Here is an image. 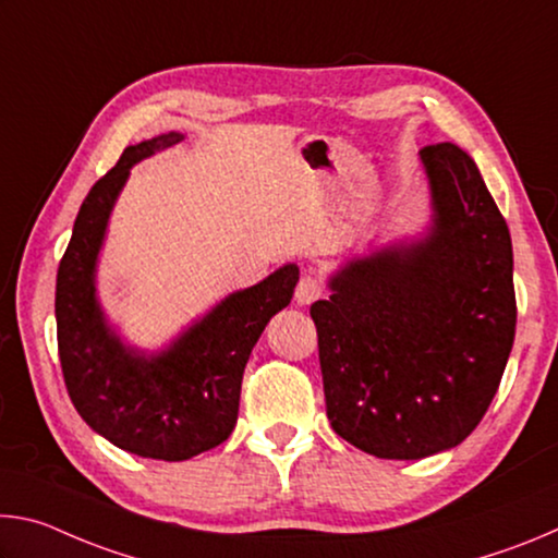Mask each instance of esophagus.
<instances>
[{
	"instance_id": "esophagus-1",
	"label": "esophagus",
	"mask_w": 558,
	"mask_h": 558,
	"mask_svg": "<svg viewBox=\"0 0 558 558\" xmlns=\"http://www.w3.org/2000/svg\"><path fill=\"white\" fill-rule=\"evenodd\" d=\"M323 292H325L323 280H319L315 272H305L295 288V300L300 302V305H310V302L323 298Z\"/></svg>"
}]
</instances>
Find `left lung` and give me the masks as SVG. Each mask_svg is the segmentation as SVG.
<instances>
[{
    "instance_id": "1",
    "label": "left lung",
    "mask_w": 558,
    "mask_h": 558,
    "mask_svg": "<svg viewBox=\"0 0 558 558\" xmlns=\"http://www.w3.org/2000/svg\"><path fill=\"white\" fill-rule=\"evenodd\" d=\"M436 226L423 243L352 260L310 315L327 418L386 460H418L483 421L514 344L512 239L472 159L421 149Z\"/></svg>"
}]
</instances>
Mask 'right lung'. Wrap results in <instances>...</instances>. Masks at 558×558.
I'll return each mask as SVG.
<instances>
[{"instance_id":"add662e5","label":"right lung","mask_w":558,"mask_h":558,"mask_svg":"<svg viewBox=\"0 0 558 558\" xmlns=\"http://www.w3.org/2000/svg\"><path fill=\"white\" fill-rule=\"evenodd\" d=\"M179 140V132H167L128 147L93 184L56 276V337L75 411L112 446L169 462L199 456L231 436L251 349L268 319L290 305L300 276L286 266L233 292L155 359L120 344L102 323L93 288L102 233L130 167Z\"/></svg>"}]
</instances>
